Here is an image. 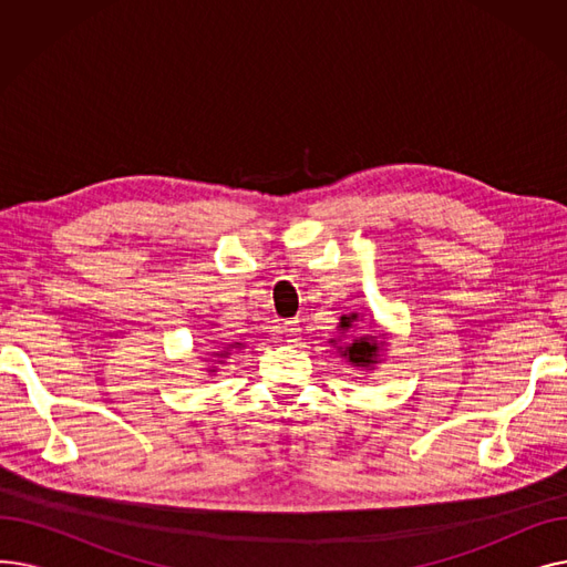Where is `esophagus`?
Instances as JSON below:
<instances>
[{"label":"esophagus","mask_w":567,"mask_h":567,"mask_svg":"<svg viewBox=\"0 0 567 567\" xmlns=\"http://www.w3.org/2000/svg\"><path fill=\"white\" fill-rule=\"evenodd\" d=\"M280 333L287 338V342H296V340H299V336H301V326H299V321H296V319L285 321L280 326Z\"/></svg>","instance_id":"esophagus-1"}]
</instances>
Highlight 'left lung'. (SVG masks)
Here are the masks:
<instances>
[{"label": "left lung", "instance_id": "left-lung-1", "mask_svg": "<svg viewBox=\"0 0 567 567\" xmlns=\"http://www.w3.org/2000/svg\"><path fill=\"white\" fill-rule=\"evenodd\" d=\"M353 319H355V315H349V317L344 315V317L340 319V331L351 329ZM381 344H383V342H377V338H355L351 344L344 347V353H342V355H347L349 363H353V365L370 368V365L377 363V355H379V347H381Z\"/></svg>", "mask_w": 567, "mask_h": 567}]
</instances>
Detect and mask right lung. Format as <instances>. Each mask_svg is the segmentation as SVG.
I'll list each match as a JSON object with an SVG mask.
<instances>
[{
	"instance_id": "obj_1",
	"label": "right lung",
	"mask_w": 567,
	"mask_h": 567,
	"mask_svg": "<svg viewBox=\"0 0 567 567\" xmlns=\"http://www.w3.org/2000/svg\"><path fill=\"white\" fill-rule=\"evenodd\" d=\"M220 355H225V353H220Z\"/></svg>"
}]
</instances>
